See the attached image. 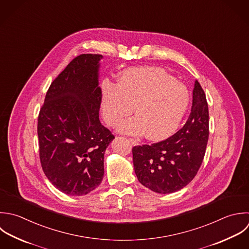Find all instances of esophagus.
Returning a JSON list of instances; mask_svg holds the SVG:
<instances>
[{
    "label": "esophagus",
    "mask_w": 249,
    "mask_h": 249,
    "mask_svg": "<svg viewBox=\"0 0 249 249\" xmlns=\"http://www.w3.org/2000/svg\"><path fill=\"white\" fill-rule=\"evenodd\" d=\"M129 141L131 142V143L133 144V145H136V144H138V141L137 140H135V139H129Z\"/></svg>",
    "instance_id": "obj_1"
}]
</instances>
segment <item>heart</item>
Instances as JSON below:
<instances>
[{"mask_svg": "<svg viewBox=\"0 0 249 249\" xmlns=\"http://www.w3.org/2000/svg\"><path fill=\"white\" fill-rule=\"evenodd\" d=\"M189 104L187 88L160 68H130L122 71L118 83L105 80L102 84V111L106 123L117 125L130 135L145 131L151 140L168 137L178 127Z\"/></svg>", "mask_w": 249, "mask_h": 249, "instance_id": "heart-1", "label": "heart"}]
</instances>
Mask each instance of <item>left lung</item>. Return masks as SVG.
Listing matches in <instances>:
<instances>
[{"label": "left lung", "instance_id": "8db88e82", "mask_svg": "<svg viewBox=\"0 0 249 249\" xmlns=\"http://www.w3.org/2000/svg\"><path fill=\"white\" fill-rule=\"evenodd\" d=\"M209 106L195 80L191 112L184 126L167 140L134 146L133 162L139 181L148 189L169 194L185 187L197 175L209 140Z\"/></svg>", "mask_w": 249, "mask_h": 249}]
</instances>
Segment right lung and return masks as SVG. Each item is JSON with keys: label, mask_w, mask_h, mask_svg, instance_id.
I'll return each mask as SVG.
<instances>
[{"label": "right lung", "mask_w": 249, "mask_h": 249, "mask_svg": "<svg viewBox=\"0 0 249 249\" xmlns=\"http://www.w3.org/2000/svg\"><path fill=\"white\" fill-rule=\"evenodd\" d=\"M100 54L76 56L50 84L37 117L39 160L61 192L82 196L104 178V154L114 139L101 124Z\"/></svg>", "instance_id": "obj_1"}]
</instances>
